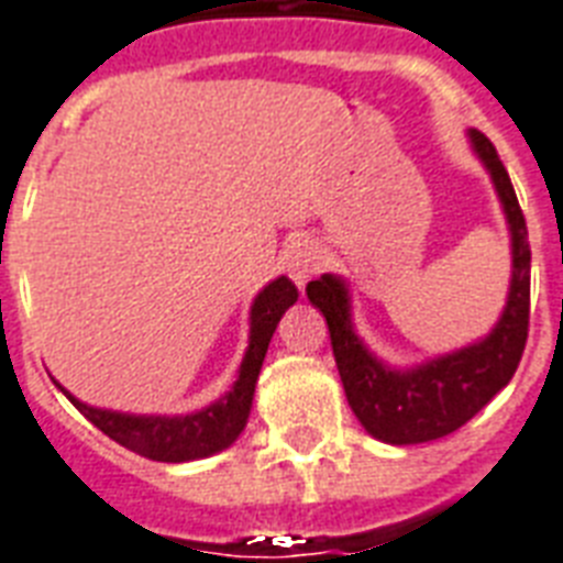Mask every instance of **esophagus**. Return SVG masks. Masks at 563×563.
<instances>
[{"label": "esophagus", "instance_id": "1", "mask_svg": "<svg viewBox=\"0 0 563 563\" xmlns=\"http://www.w3.org/2000/svg\"><path fill=\"white\" fill-rule=\"evenodd\" d=\"M286 272L298 289H303L318 272V247L309 239H300L286 251Z\"/></svg>", "mask_w": 563, "mask_h": 563}]
</instances>
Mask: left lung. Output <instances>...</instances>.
<instances>
[{"mask_svg": "<svg viewBox=\"0 0 563 563\" xmlns=\"http://www.w3.org/2000/svg\"><path fill=\"white\" fill-rule=\"evenodd\" d=\"M467 140L494 180L511 236V283L506 307L485 339L411 368H391L356 333L351 289L344 277L321 274L307 286L309 303L327 318L330 327V344L353 415L368 435L385 444H423L464 427L476 411L494 400V394L506 388L523 356L532 277L529 230L497 148L476 128L467 131Z\"/></svg>", "mask_w": 563, "mask_h": 563, "instance_id": "left-lung-1", "label": "left lung"}]
</instances>
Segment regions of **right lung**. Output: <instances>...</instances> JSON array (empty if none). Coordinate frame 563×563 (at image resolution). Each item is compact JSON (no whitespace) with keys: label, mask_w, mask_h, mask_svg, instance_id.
<instances>
[{"label":"right lung","mask_w":563,"mask_h":563,"mask_svg":"<svg viewBox=\"0 0 563 563\" xmlns=\"http://www.w3.org/2000/svg\"><path fill=\"white\" fill-rule=\"evenodd\" d=\"M298 300V289L289 277H277L265 286L251 303V333H247V351L239 365L236 383L230 385L216 402L203 406L189 415H131V411L99 409L90 402H81L60 383H55L69 397L75 409L99 427L117 444L128 446L131 453L145 455L152 462H195L207 459L221 450H228L247 423L251 402H254L256 376L263 368L265 351L272 342L274 330L280 324L283 312Z\"/></svg>","instance_id":"right-lung-1"}]
</instances>
